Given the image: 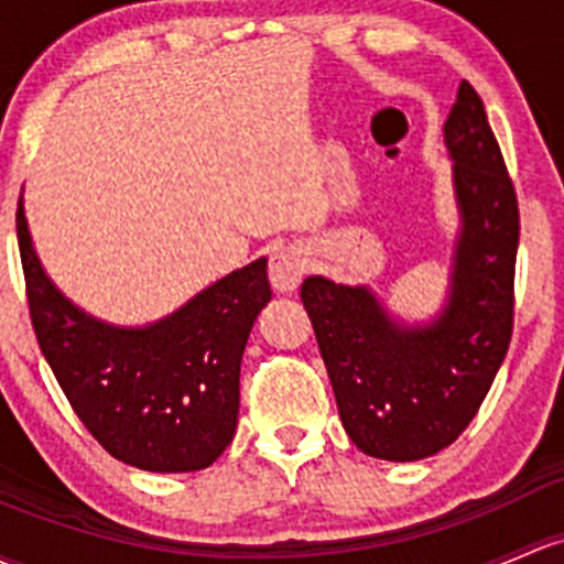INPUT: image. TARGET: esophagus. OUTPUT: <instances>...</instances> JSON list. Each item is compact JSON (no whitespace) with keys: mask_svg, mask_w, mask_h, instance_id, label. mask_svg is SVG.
Listing matches in <instances>:
<instances>
[{"mask_svg":"<svg viewBox=\"0 0 564 564\" xmlns=\"http://www.w3.org/2000/svg\"><path fill=\"white\" fill-rule=\"evenodd\" d=\"M305 267H307L305 257H302L300 248L286 246V248H278V251H272L270 267H267L272 289L281 294L294 292V289L300 286L302 275H305Z\"/></svg>","mask_w":564,"mask_h":564,"instance_id":"obj_1","label":"esophagus"}]
</instances>
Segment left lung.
I'll use <instances>...</instances> for the list:
<instances>
[{
	"instance_id": "1",
	"label": "left lung",
	"mask_w": 564,
	"mask_h": 564,
	"mask_svg": "<svg viewBox=\"0 0 564 564\" xmlns=\"http://www.w3.org/2000/svg\"><path fill=\"white\" fill-rule=\"evenodd\" d=\"M459 227L441 307L405 318L372 292L307 275L300 297L354 446L416 462L452 446L481 408L513 329L519 207L481 97L467 80L443 123Z\"/></svg>"
}]
</instances>
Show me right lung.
<instances>
[{
  "label": "right lung",
  "instance_id": "right-lung-1",
  "mask_svg": "<svg viewBox=\"0 0 564 564\" xmlns=\"http://www.w3.org/2000/svg\"><path fill=\"white\" fill-rule=\"evenodd\" d=\"M15 221L37 343L88 432L140 470L210 467L237 430L242 351L272 297L267 259L218 278L156 322L123 327L91 316L53 283L23 194Z\"/></svg>",
  "mask_w": 564,
  "mask_h": 564
}]
</instances>
